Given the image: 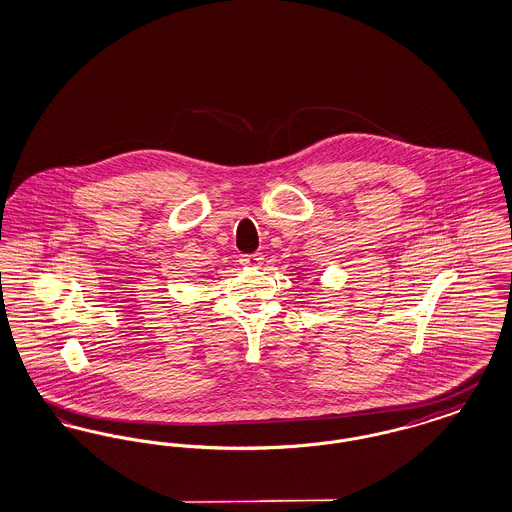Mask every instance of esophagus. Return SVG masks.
Returning <instances> with one entry per match:
<instances>
[{
    "mask_svg": "<svg viewBox=\"0 0 512 512\" xmlns=\"http://www.w3.org/2000/svg\"><path fill=\"white\" fill-rule=\"evenodd\" d=\"M263 261H265V257L261 255V253H251V255H242V259H240V263L244 265V267H261L263 265Z\"/></svg>",
    "mask_w": 512,
    "mask_h": 512,
    "instance_id": "1",
    "label": "esophagus"
}]
</instances>
